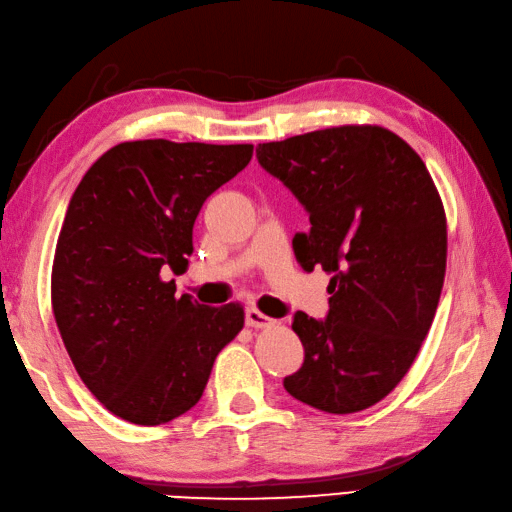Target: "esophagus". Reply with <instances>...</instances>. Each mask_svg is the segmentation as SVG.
<instances>
[{"label": "esophagus", "mask_w": 512, "mask_h": 512, "mask_svg": "<svg viewBox=\"0 0 512 512\" xmlns=\"http://www.w3.org/2000/svg\"><path fill=\"white\" fill-rule=\"evenodd\" d=\"M276 320H271L269 316H265L263 311L256 309V307H249L247 309V325L254 327V329H265V327H271L274 325Z\"/></svg>", "instance_id": "esophagus-1"}]
</instances>
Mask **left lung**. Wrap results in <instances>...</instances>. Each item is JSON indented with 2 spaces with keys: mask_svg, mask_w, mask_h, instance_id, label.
<instances>
[{
  "mask_svg": "<svg viewBox=\"0 0 512 512\" xmlns=\"http://www.w3.org/2000/svg\"><path fill=\"white\" fill-rule=\"evenodd\" d=\"M256 156L309 212L298 263L333 274L329 316H294L305 362L285 389L333 415L369 409L398 387L433 325L446 274L440 192L420 154L382 125L260 143Z\"/></svg>",
  "mask_w": 512,
  "mask_h": 512,
  "instance_id": "left-lung-1",
  "label": "left lung"
}]
</instances>
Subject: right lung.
<instances>
[{
  "instance_id": "obj_1",
  "label": "right lung",
  "mask_w": 512,
  "mask_h": 512,
  "mask_svg": "<svg viewBox=\"0 0 512 512\" xmlns=\"http://www.w3.org/2000/svg\"><path fill=\"white\" fill-rule=\"evenodd\" d=\"M254 145H114L86 172L61 225L50 298L79 378L125 422L159 426L201 400L214 360L245 325L241 302L174 296L205 198L241 172Z\"/></svg>"
}]
</instances>
